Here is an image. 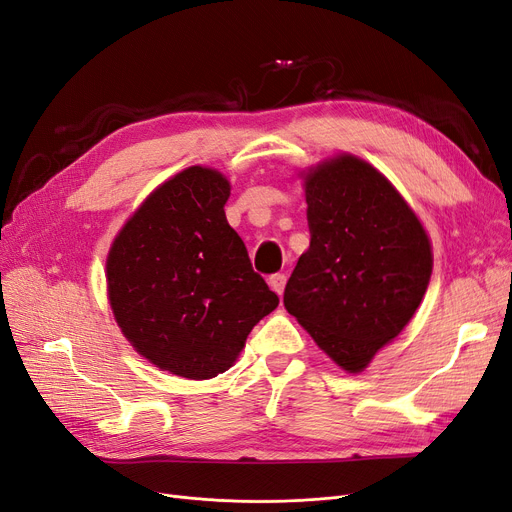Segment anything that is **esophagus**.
I'll use <instances>...</instances> for the list:
<instances>
[{
  "instance_id": "esophagus-1",
  "label": "esophagus",
  "mask_w": 512,
  "mask_h": 512,
  "mask_svg": "<svg viewBox=\"0 0 512 512\" xmlns=\"http://www.w3.org/2000/svg\"><path fill=\"white\" fill-rule=\"evenodd\" d=\"M285 285H287V276L285 274H272L270 276V287L282 295V291H285Z\"/></svg>"
}]
</instances>
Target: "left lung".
<instances>
[{
	"instance_id": "left-lung-1",
	"label": "left lung",
	"mask_w": 512,
	"mask_h": 512,
	"mask_svg": "<svg viewBox=\"0 0 512 512\" xmlns=\"http://www.w3.org/2000/svg\"><path fill=\"white\" fill-rule=\"evenodd\" d=\"M310 249L285 287V308L333 361L363 371L413 318L432 274L422 223L377 170L354 156L306 177Z\"/></svg>"
}]
</instances>
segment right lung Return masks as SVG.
Returning <instances> with one entry per match:
<instances>
[{"label":"right lung","mask_w":512,"mask_h":512,"mask_svg":"<svg viewBox=\"0 0 512 512\" xmlns=\"http://www.w3.org/2000/svg\"><path fill=\"white\" fill-rule=\"evenodd\" d=\"M230 183L192 166L128 219L107 257L109 304L149 363L187 380L232 367L246 335L278 306L225 219Z\"/></svg>","instance_id":"1"}]
</instances>
